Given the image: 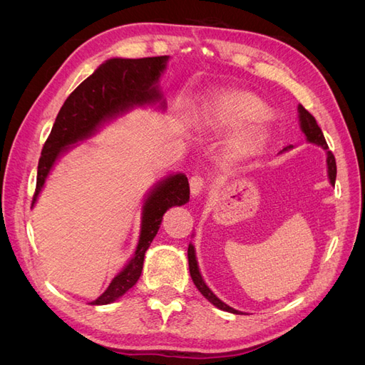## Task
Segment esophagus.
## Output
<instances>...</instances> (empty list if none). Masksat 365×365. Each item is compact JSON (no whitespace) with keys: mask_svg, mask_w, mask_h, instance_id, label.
Here are the masks:
<instances>
[{"mask_svg":"<svg viewBox=\"0 0 365 365\" xmlns=\"http://www.w3.org/2000/svg\"><path fill=\"white\" fill-rule=\"evenodd\" d=\"M204 185H205V181H204L202 176L195 175V176H192V178H190V192H192L193 196L200 195L202 192V189H204Z\"/></svg>","mask_w":365,"mask_h":365,"instance_id":"esophagus-1","label":"esophagus"}]
</instances>
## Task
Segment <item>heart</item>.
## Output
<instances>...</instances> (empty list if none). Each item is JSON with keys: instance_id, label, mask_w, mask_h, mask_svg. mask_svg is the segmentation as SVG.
<instances>
[{"instance_id": "1", "label": "heart", "mask_w": 365, "mask_h": 365, "mask_svg": "<svg viewBox=\"0 0 365 365\" xmlns=\"http://www.w3.org/2000/svg\"><path fill=\"white\" fill-rule=\"evenodd\" d=\"M269 114V108L251 93H224L205 106L201 114V123L210 130L240 129L267 120ZM264 143L267 132L251 129L231 143V152L237 158H245L259 152Z\"/></svg>"}]
</instances>
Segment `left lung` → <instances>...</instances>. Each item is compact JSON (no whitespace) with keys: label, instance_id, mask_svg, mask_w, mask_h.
I'll list each match as a JSON object with an SVG mask.
<instances>
[{"label":"left lung","instance_id":"left-lung-1","mask_svg":"<svg viewBox=\"0 0 365 365\" xmlns=\"http://www.w3.org/2000/svg\"><path fill=\"white\" fill-rule=\"evenodd\" d=\"M298 120H300V128L304 132L306 135V140L309 143H314V145L317 146H322L324 150H326V155H327V175H329V180H330V184H335V180H336V163H335V157L334 153L329 150V146L326 143V138L323 135L322 129H319L318 123L315 117L307 111V109H304L302 105H298ZM292 149V146H288L284 148L282 152L284 150H289ZM187 256H189V269H190V275H192V280L195 283V286L197 288V291H200L207 300L215 304L217 309H220V311H225V312H231V314H242L239 311H236V309L230 307L228 304H225L222 300H219V298L210 291L208 286L205 284L202 275L200 272V268H197V260H196V252H195V247L190 244L189 245V250H187Z\"/></svg>","mask_w":365,"mask_h":365}]
</instances>
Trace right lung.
<instances>
[{"label": "right lung", "mask_w": 365, "mask_h": 365, "mask_svg": "<svg viewBox=\"0 0 365 365\" xmlns=\"http://www.w3.org/2000/svg\"><path fill=\"white\" fill-rule=\"evenodd\" d=\"M168 61L169 56L108 59L76 88L62 105L42 148L31 207L42 192L54 163L77 141L90 138L109 120L117 118L135 106L160 103L161 109H165V102L157 83ZM189 200L190 187L184 173L170 175L153 185L143 204L141 230L134 256L109 283L106 291L91 304L113 303L137 283L143 271L145 254L158 233L163 215L175 205H184Z\"/></svg>", "instance_id": "right-lung-1"}]
</instances>
